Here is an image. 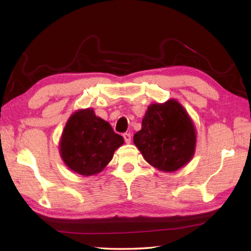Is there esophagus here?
Instances as JSON below:
<instances>
[{
	"label": "esophagus",
	"instance_id": "esophagus-1",
	"mask_svg": "<svg viewBox=\"0 0 251 251\" xmlns=\"http://www.w3.org/2000/svg\"><path fill=\"white\" fill-rule=\"evenodd\" d=\"M123 137H124V140L126 143H129L130 140H131V135L129 134V132H125L124 135H123Z\"/></svg>",
	"mask_w": 251,
	"mask_h": 251
}]
</instances>
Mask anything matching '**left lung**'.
<instances>
[{"instance_id":"obj_1","label":"left lung","mask_w":251,"mask_h":251,"mask_svg":"<svg viewBox=\"0 0 251 251\" xmlns=\"http://www.w3.org/2000/svg\"><path fill=\"white\" fill-rule=\"evenodd\" d=\"M134 143L153 167L173 173L194 155L196 131L188 112L177 100L149 106Z\"/></svg>"}]
</instances>
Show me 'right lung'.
I'll return each mask as SVG.
<instances>
[{
    "label": "right lung",
    "mask_w": 251,
    "mask_h": 251,
    "mask_svg": "<svg viewBox=\"0 0 251 251\" xmlns=\"http://www.w3.org/2000/svg\"><path fill=\"white\" fill-rule=\"evenodd\" d=\"M124 138L108 122L96 116L93 109L78 110L69 117L60 139L62 161L82 176L100 173L108 165Z\"/></svg>",
    "instance_id": "1"
}]
</instances>
